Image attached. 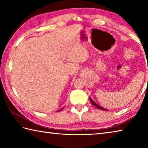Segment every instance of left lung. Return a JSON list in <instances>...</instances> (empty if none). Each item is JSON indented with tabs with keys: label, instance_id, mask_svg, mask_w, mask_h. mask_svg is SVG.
<instances>
[{
	"label": "left lung",
	"instance_id": "left-lung-1",
	"mask_svg": "<svg viewBox=\"0 0 148 148\" xmlns=\"http://www.w3.org/2000/svg\"><path fill=\"white\" fill-rule=\"evenodd\" d=\"M89 100H90V102H91V103L92 105H93L94 106H95L96 108H98V109L102 110H106V111L107 110H106V109L103 108H102L101 106H100L99 105H98L97 104L95 103V102L93 101H92V99L91 98V97H89Z\"/></svg>",
	"mask_w": 148,
	"mask_h": 148
}]
</instances>
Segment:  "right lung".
<instances>
[{
    "label": "right lung",
    "instance_id": "1",
    "mask_svg": "<svg viewBox=\"0 0 148 148\" xmlns=\"http://www.w3.org/2000/svg\"><path fill=\"white\" fill-rule=\"evenodd\" d=\"M63 108H61V109H60V110H59V111H61V110H63Z\"/></svg>",
    "mask_w": 148,
    "mask_h": 148
}]
</instances>
